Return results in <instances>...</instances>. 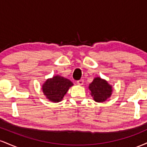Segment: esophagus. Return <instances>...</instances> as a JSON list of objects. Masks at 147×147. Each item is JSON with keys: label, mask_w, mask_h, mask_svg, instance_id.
<instances>
[{"label": "esophagus", "mask_w": 147, "mask_h": 147, "mask_svg": "<svg viewBox=\"0 0 147 147\" xmlns=\"http://www.w3.org/2000/svg\"><path fill=\"white\" fill-rule=\"evenodd\" d=\"M77 83L79 86H82L84 84V80H83V79H80V80L77 81Z\"/></svg>", "instance_id": "1"}]
</instances>
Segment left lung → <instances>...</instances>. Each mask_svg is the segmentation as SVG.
Wrapping results in <instances>:
<instances>
[{
  "mask_svg": "<svg viewBox=\"0 0 147 147\" xmlns=\"http://www.w3.org/2000/svg\"><path fill=\"white\" fill-rule=\"evenodd\" d=\"M91 95L97 102H103L110 97L112 92V87L106 81L97 77L89 85Z\"/></svg>",
  "mask_w": 147,
  "mask_h": 147,
  "instance_id": "obj_1",
  "label": "left lung"
}]
</instances>
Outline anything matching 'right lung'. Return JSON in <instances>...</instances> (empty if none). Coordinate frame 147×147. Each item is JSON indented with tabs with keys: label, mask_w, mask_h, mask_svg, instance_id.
<instances>
[{
	"label": "right lung",
	"mask_w": 147,
	"mask_h": 147,
	"mask_svg": "<svg viewBox=\"0 0 147 147\" xmlns=\"http://www.w3.org/2000/svg\"><path fill=\"white\" fill-rule=\"evenodd\" d=\"M73 84L68 79L61 76H55L49 79L43 85V92L49 100L59 102L62 100L69 88Z\"/></svg>",
	"instance_id": "right-lung-1"
}]
</instances>
